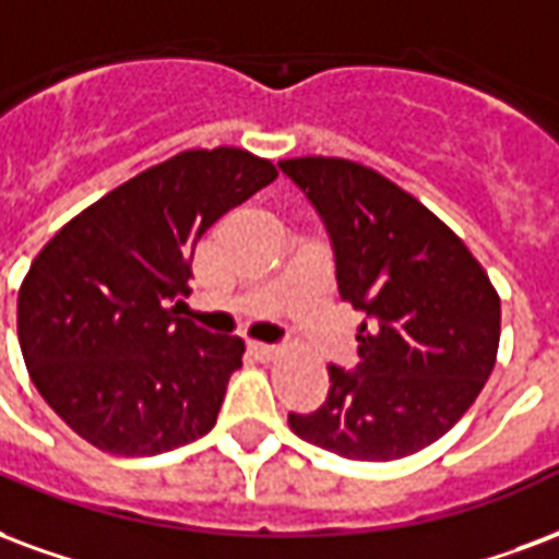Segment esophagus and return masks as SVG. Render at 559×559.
Segmentation results:
<instances>
[{"mask_svg":"<svg viewBox=\"0 0 559 559\" xmlns=\"http://www.w3.org/2000/svg\"><path fill=\"white\" fill-rule=\"evenodd\" d=\"M251 349H254V355L263 358V361H272V358H278L281 355V346H272V343H251Z\"/></svg>","mask_w":559,"mask_h":559,"instance_id":"1","label":"esophagus"}]
</instances>
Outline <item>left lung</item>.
<instances>
[{
  "mask_svg": "<svg viewBox=\"0 0 559 559\" xmlns=\"http://www.w3.org/2000/svg\"><path fill=\"white\" fill-rule=\"evenodd\" d=\"M281 171L332 234L337 290L355 311L358 370L329 367L325 406L290 429L355 462H394L429 448L491 376L500 296L468 246L373 168L337 156H296Z\"/></svg>",
  "mask_w": 559,
  "mask_h": 559,
  "instance_id": "1",
  "label": "left lung"
}]
</instances>
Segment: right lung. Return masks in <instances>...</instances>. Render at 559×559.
Masks as SVG:
<instances>
[{"mask_svg":"<svg viewBox=\"0 0 559 559\" xmlns=\"http://www.w3.org/2000/svg\"><path fill=\"white\" fill-rule=\"evenodd\" d=\"M278 177L242 151H183L85 206L37 251L16 296L32 382L80 438L156 456L216 427L246 341L180 313L206 227Z\"/></svg>","mask_w":559,"mask_h":559,"instance_id":"add662e5","label":"right lung"}]
</instances>
